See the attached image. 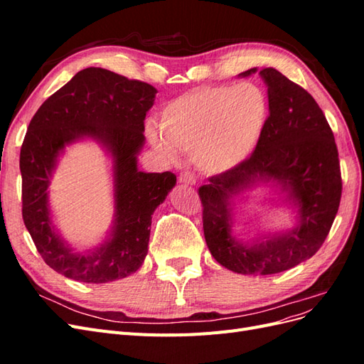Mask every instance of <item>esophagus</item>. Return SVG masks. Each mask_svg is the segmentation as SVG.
Wrapping results in <instances>:
<instances>
[{
    "label": "esophagus",
    "instance_id": "obj_1",
    "mask_svg": "<svg viewBox=\"0 0 364 364\" xmlns=\"http://www.w3.org/2000/svg\"><path fill=\"white\" fill-rule=\"evenodd\" d=\"M179 182L185 185H194L196 183V176L191 171H182L179 174Z\"/></svg>",
    "mask_w": 364,
    "mask_h": 364
}]
</instances>
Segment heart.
<instances>
[{"instance_id":"heart-1","label":"heart","mask_w":364,"mask_h":364,"mask_svg":"<svg viewBox=\"0 0 364 364\" xmlns=\"http://www.w3.org/2000/svg\"><path fill=\"white\" fill-rule=\"evenodd\" d=\"M267 121L269 98L258 85L200 86L165 105L161 130L149 126L147 136L165 156L193 153L199 168L220 174L255 153Z\"/></svg>"}]
</instances>
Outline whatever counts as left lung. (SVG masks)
<instances>
[{
    "label": "left lung",
    "instance_id": "8db88e82",
    "mask_svg": "<svg viewBox=\"0 0 364 364\" xmlns=\"http://www.w3.org/2000/svg\"><path fill=\"white\" fill-rule=\"evenodd\" d=\"M257 68L241 73L250 75ZM259 74L267 85L269 121L255 153L240 167L209 178L199 188L203 234L211 255L241 274H273L311 258L338 211L341 173L334 134L310 92L274 68ZM257 180H273L300 208V225L258 245L230 234L228 202Z\"/></svg>",
    "mask_w": 364,
    "mask_h": 364
}]
</instances>
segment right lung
<instances>
[{
	"instance_id": "right-lung-1",
	"label": "right lung",
	"mask_w": 364,
	"mask_h": 364,
	"mask_svg": "<svg viewBox=\"0 0 364 364\" xmlns=\"http://www.w3.org/2000/svg\"><path fill=\"white\" fill-rule=\"evenodd\" d=\"M151 85L103 68L77 73L33 115L23 146V220L42 259L70 279L103 284L129 277L149 250L151 214L176 185L171 171L144 173L136 155L144 144V119L155 102ZM87 136L114 156L116 226L102 248L75 254L53 232L46 188L58 153Z\"/></svg>"
}]
</instances>
